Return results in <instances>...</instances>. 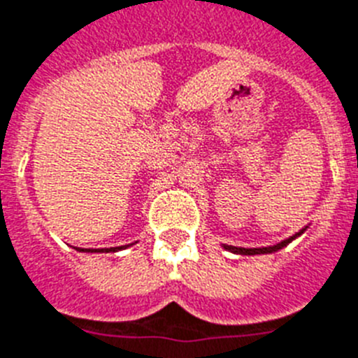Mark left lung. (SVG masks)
I'll list each match as a JSON object with an SVG mask.
<instances>
[{"mask_svg":"<svg viewBox=\"0 0 358 358\" xmlns=\"http://www.w3.org/2000/svg\"><path fill=\"white\" fill-rule=\"evenodd\" d=\"M304 232L299 231L297 234L290 236L288 239H285V241H281V243L278 245H272V247H261V248H243V247H232V245H223V248L225 250H229V252H234V254H241V256H256V254H272V252H278V250H281L282 247H287L288 243H292L297 236H301Z\"/></svg>","mask_w":358,"mask_h":358,"instance_id":"left-lung-1","label":"left lung"}]
</instances>
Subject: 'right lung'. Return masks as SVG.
I'll list each match as a JSON object with an SVG mask.
<instances>
[{
    "mask_svg": "<svg viewBox=\"0 0 358 358\" xmlns=\"http://www.w3.org/2000/svg\"><path fill=\"white\" fill-rule=\"evenodd\" d=\"M120 248H126V247H113V248H110V250H106V252H111V250H120ZM77 250H79V252H104V250H90V248H77Z\"/></svg>",
    "mask_w": 358,
    "mask_h": 358,
    "instance_id": "right-lung-1",
    "label": "right lung"
}]
</instances>
